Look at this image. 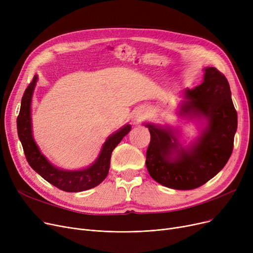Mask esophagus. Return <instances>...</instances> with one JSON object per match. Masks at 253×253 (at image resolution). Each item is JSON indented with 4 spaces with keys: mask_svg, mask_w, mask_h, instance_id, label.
<instances>
[{
    "mask_svg": "<svg viewBox=\"0 0 253 253\" xmlns=\"http://www.w3.org/2000/svg\"><path fill=\"white\" fill-rule=\"evenodd\" d=\"M140 119V117L139 116H137V120H139Z\"/></svg>",
    "mask_w": 253,
    "mask_h": 253,
    "instance_id": "34e87169",
    "label": "esophagus"
}]
</instances>
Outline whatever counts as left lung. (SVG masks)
Wrapping results in <instances>:
<instances>
[{"label":"left lung","mask_w":253,"mask_h":253,"mask_svg":"<svg viewBox=\"0 0 253 253\" xmlns=\"http://www.w3.org/2000/svg\"><path fill=\"white\" fill-rule=\"evenodd\" d=\"M202 84L184 92L178 115L205 119L206 126L190 147L183 148L178 132L145 124L151 141L147 151L152 178L174 190H193L214 177L229 161L234 148L238 117L227 78L215 68H205Z\"/></svg>","instance_id":"left-lung-1"}]
</instances>
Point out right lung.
<instances>
[{"mask_svg":"<svg viewBox=\"0 0 253 253\" xmlns=\"http://www.w3.org/2000/svg\"><path fill=\"white\" fill-rule=\"evenodd\" d=\"M38 76L25 89L21 99L20 112L17 117V132L21 141L26 161L45 180L64 192L77 193L90 190L104 180L109 173L111 156L114 149L128 134L131 125H125L108 137L103 143L96 161L81 170H63L53 166L40 152L33 137L31 104Z\"/></svg>","mask_w":253,"mask_h":253,"instance_id":"obj_1","label":"right lung"}]
</instances>
